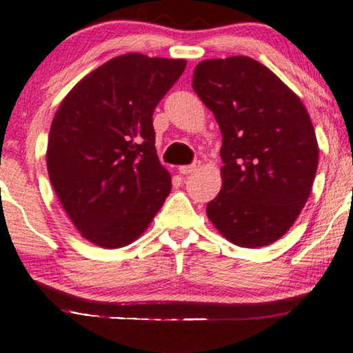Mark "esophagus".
Returning <instances> with one entry per match:
<instances>
[{
    "label": "esophagus",
    "instance_id": "1",
    "mask_svg": "<svg viewBox=\"0 0 353 353\" xmlns=\"http://www.w3.org/2000/svg\"><path fill=\"white\" fill-rule=\"evenodd\" d=\"M200 168V161H195L194 164H190V166H181L179 168V172L181 174H190V172H194V171H197V169Z\"/></svg>",
    "mask_w": 353,
    "mask_h": 353
}]
</instances>
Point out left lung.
<instances>
[{"instance_id":"8db88e82","label":"left lung","mask_w":353,"mask_h":353,"mask_svg":"<svg viewBox=\"0 0 353 353\" xmlns=\"http://www.w3.org/2000/svg\"><path fill=\"white\" fill-rule=\"evenodd\" d=\"M192 88L223 135V185L207 205L208 220L236 246H269L292 228L310 199L319 159L310 114L251 57L200 61Z\"/></svg>"}]
</instances>
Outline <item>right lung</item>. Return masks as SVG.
Instances as JSON below:
<instances>
[{"label":"right lung","instance_id":"right-lung-1","mask_svg":"<svg viewBox=\"0 0 353 353\" xmlns=\"http://www.w3.org/2000/svg\"><path fill=\"white\" fill-rule=\"evenodd\" d=\"M185 60L125 53L86 74L58 107L48 177L84 239L117 249L140 238L171 192L159 163L153 112Z\"/></svg>","mask_w":353,"mask_h":353}]
</instances>
